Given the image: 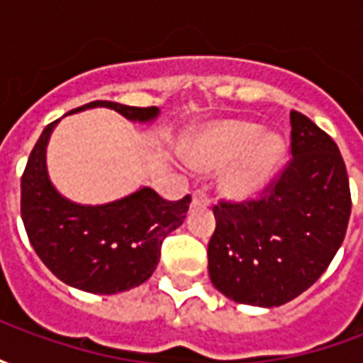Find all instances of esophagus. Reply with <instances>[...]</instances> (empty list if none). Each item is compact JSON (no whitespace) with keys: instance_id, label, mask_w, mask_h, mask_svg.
Masks as SVG:
<instances>
[{"instance_id":"34e87169","label":"esophagus","mask_w":363,"mask_h":363,"mask_svg":"<svg viewBox=\"0 0 363 363\" xmlns=\"http://www.w3.org/2000/svg\"><path fill=\"white\" fill-rule=\"evenodd\" d=\"M210 202H212V198H210V194L206 190H196L192 194V204L194 206H208Z\"/></svg>"}]
</instances>
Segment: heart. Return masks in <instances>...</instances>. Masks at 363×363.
<instances>
[{
    "mask_svg": "<svg viewBox=\"0 0 363 363\" xmlns=\"http://www.w3.org/2000/svg\"><path fill=\"white\" fill-rule=\"evenodd\" d=\"M262 135L251 122H223L206 132L192 145L194 165L212 171L244 155L225 179V189L235 196H247L259 190L276 173L284 157V143L276 135Z\"/></svg>",
    "mask_w": 363,
    "mask_h": 363,
    "instance_id": "b5f03b06",
    "label": "heart"
}]
</instances>
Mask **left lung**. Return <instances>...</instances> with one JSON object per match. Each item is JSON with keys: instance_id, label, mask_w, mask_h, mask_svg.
<instances>
[{"instance_id": "1", "label": "left lung", "mask_w": 363, "mask_h": 363, "mask_svg": "<svg viewBox=\"0 0 363 363\" xmlns=\"http://www.w3.org/2000/svg\"><path fill=\"white\" fill-rule=\"evenodd\" d=\"M289 124L291 159L260 196L213 206L208 270L237 303L291 301L319 280L346 235L352 198L338 145L301 112H289Z\"/></svg>"}]
</instances>
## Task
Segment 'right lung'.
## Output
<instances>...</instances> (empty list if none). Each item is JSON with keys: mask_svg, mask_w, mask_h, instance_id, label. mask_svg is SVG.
<instances>
[{"mask_svg": "<svg viewBox=\"0 0 363 363\" xmlns=\"http://www.w3.org/2000/svg\"><path fill=\"white\" fill-rule=\"evenodd\" d=\"M93 106H108L138 122L159 112L157 106L111 101H93L75 111ZM56 124L58 120L44 128L21 177V218L28 241L48 270L74 288L111 296L140 286L157 267L163 239L186 218L190 194L171 202L142 189L104 206L69 202L46 174V143Z\"/></svg>", "mask_w": 363, "mask_h": 363, "instance_id": "add662e5", "label": "right lung"}]
</instances>
